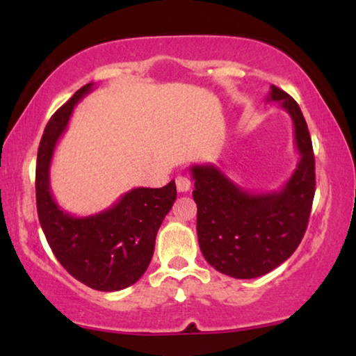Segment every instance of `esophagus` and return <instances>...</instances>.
<instances>
[{
	"label": "esophagus",
	"mask_w": 356,
	"mask_h": 356,
	"mask_svg": "<svg viewBox=\"0 0 356 356\" xmlns=\"http://www.w3.org/2000/svg\"><path fill=\"white\" fill-rule=\"evenodd\" d=\"M175 183H177V189L179 193H188L189 189H191V179H189L188 177H183V175L177 177Z\"/></svg>",
	"instance_id": "1"
}]
</instances>
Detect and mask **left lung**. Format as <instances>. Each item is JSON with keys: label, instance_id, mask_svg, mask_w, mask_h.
I'll list each match as a JSON object with an SVG mask.
<instances>
[{"label": "left lung", "instance_id": "1", "mask_svg": "<svg viewBox=\"0 0 356 356\" xmlns=\"http://www.w3.org/2000/svg\"><path fill=\"white\" fill-rule=\"evenodd\" d=\"M291 116L298 165L279 191L254 194L212 163L193 165L197 240L213 269L235 279H256L293 254L303 240L313 206L316 173L308 124L286 92L270 86L267 102Z\"/></svg>", "mask_w": 356, "mask_h": 356}]
</instances>
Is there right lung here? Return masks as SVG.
I'll use <instances>...</instances> for the list:
<instances>
[{
  "mask_svg": "<svg viewBox=\"0 0 356 356\" xmlns=\"http://www.w3.org/2000/svg\"><path fill=\"white\" fill-rule=\"evenodd\" d=\"M81 87L43 131L37 154V212L48 245L60 264L82 284L100 291H118L138 282L150 264L155 236L177 199V186L134 188L110 209L74 217L58 206L50 191V163L72 110L92 90Z\"/></svg>",
  "mask_w": 356,
  "mask_h": 356,
  "instance_id": "1",
  "label": "right lung"
}]
</instances>
